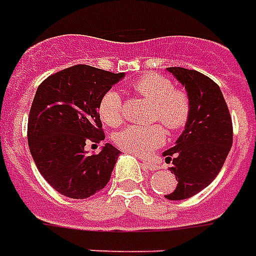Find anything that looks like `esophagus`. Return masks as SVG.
Masks as SVG:
<instances>
[{
    "mask_svg": "<svg viewBox=\"0 0 256 256\" xmlns=\"http://www.w3.org/2000/svg\"><path fill=\"white\" fill-rule=\"evenodd\" d=\"M143 167H144V168H147V170H150V172H156V170H158V166H157V164L156 163H153V162H148V160H147V162H143Z\"/></svg>",
    "mask_w": 256,
    "mask_h": 256,
    "instance_id": "obj_1",
    "label": "esophagus"
}]
</instances>
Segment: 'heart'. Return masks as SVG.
<instances>
[{
  "mask_svg": "<svg viewBox=\"0 0 256 256\" xmlns=\"http://www.w3.org/2000/svg\"><path fill=\"white\" fill-rule=\"evenodd\" d=\"M133 89L142 98L153 103V122H162L170 132H178L188 123L191 116V102L187 93L176 86L168 78L158 74H146L133 84ZM100 120L112 128L123 122L122 98L116 90H108L99 102ZM166 140L164 128L160 124L128 126L119 132L114 142L119 148L137 156H146Z\"/></svg>",
  "mask_w": 256,
  "mask_h": 256,
  "instance_id": "b5f03b06",
  "label": "heart"
}]
</instances>
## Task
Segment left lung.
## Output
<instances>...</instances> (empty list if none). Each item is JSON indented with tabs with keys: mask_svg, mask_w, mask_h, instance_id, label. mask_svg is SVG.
<instances>
[{
	"mask_svg": "<svg viewBox=\"0 0 256 256\" xmlns=\"http://www.w3.org/2000/svg\"><path fill=\"white\" fill-rule=\"evenodd\" d=\"M186 86L191 116L176 146L166 150V162L177 178L167 200H186L210 186L224 166L232 146V120L220 86L201 72L167 68Z\"/></svg>",
	"mask_w": 256,
	"mask_h": 256,
	"instance_id": "1",
	"label": "left lung"
}]
</instances>
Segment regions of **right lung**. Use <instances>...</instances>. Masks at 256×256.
Here are the masks:
<instances>
[{
  "mask_svg": "<svg viewBox=\"0 0 256 256\" xmlns=\"http://www.w3.org/2000/svg\"><path fill=\"white\" fill-rule=\"evenodd\" d=\"M123 76L75 65L38 86L28 118V144L42 177L62 196L88 198L110 180L119 150L106 143L99 154H89L84 146L104 138L99 102Z\"/></svg>",
  "mask_w": 256,
  "mask_h": 256,
  "instance_id": "1",
  "label": "right lung"
}]
</instances>
